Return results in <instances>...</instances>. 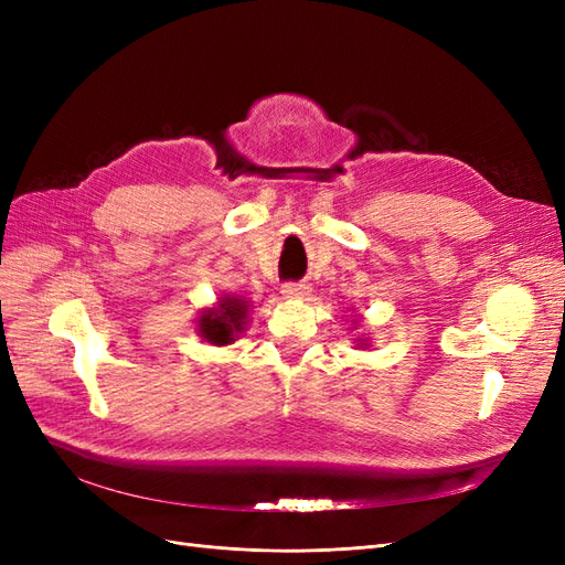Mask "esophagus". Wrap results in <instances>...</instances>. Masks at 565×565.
Here are the masks:
<instances>
[{
	"mask_svg": "<svg viewBox=\"0 0 565 565\" xmlns=\"http://www.w3.org/2000/svg\"><path fill=\"white\" fill-rule=\"evenodd\" d=\"M309 285H303V282H287V285H282V297H287V299H303V297H309Z\"/></svg>",
	"mask_w": 565,
	"mask_h": 565,
	"instance_id": "34e87169",
	"label": "esophagus"
}]
</instances>
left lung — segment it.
I'll list each match as a JSON object with an SVG mask.
<instances>
[{
    "label": "left lung",
    "instance_id": "obj_1",
    "mask_svg": "<svg viewBox=\"0 0 565 565\" xmlns=\"http://www.w3.org/2000/svg\"><path fill=\"white\" fill-rule=\"evenodd\" d=\"M353 344H355L358 349H367V347H370V339L361 334V337H355V339H353Z\"/></svg>",
    "mask_w": 565,
    "mask_h": 565
}]
</instances>
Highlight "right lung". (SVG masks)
Returning a JSON list of instances; mask_svg holds the SVG:
<instances>
[{
    "mask_svg": "<svg viewBox=\"0 0 565 565\" xmlns=\"http://www.w3.org/2000/svg\"><path fill=\"white\" fill-rule=\"evenodd\" d=\"M249 322V301L241 295H224L195 318V330L212 347H228Z\"/></svg>",
    "mask_w": 565,
    "mask_h": 565,
    "instance_id": "add662e5",
    "label": "right lung"
}]
</instances>
